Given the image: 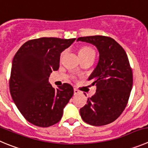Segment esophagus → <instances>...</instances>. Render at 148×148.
<instances>
[{"instance_id": "1", "label": "esophagus", "mask_w": 148, "mask_h": 148, "mask_svg": "<svg viewBox=\"0 0 148 148\" xmlns=\"http://www.w3.org/2000/svg\"><path fill=\"white\" fill-rule=\"evenodd\" d=\"M80 93V91L78 90L77 89L74 88V95H78Z\"/></svg>"}]
</instances>
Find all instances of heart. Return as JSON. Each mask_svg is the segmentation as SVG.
<instances>
[{
  "label": "heart",
  "mask_w": 148,
  "mask_h": 148,
  "mask_svg": "<svg viewBox=\"0 0 148 148\" xmlns=\"http://www.w3.org/2000/svg\"><path fill=\"white\" fill-rule=\"evenodd\" d=\"M95 56L94 50L92 49L89 47H83L78 51V56Z\"/></svg>",
  "instance_id": "1"
}]
</instances>
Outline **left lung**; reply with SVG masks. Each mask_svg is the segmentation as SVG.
<instances>
[{
    "label": "left lung",
    "instance_id": "8db88e82",
    "mask_svg": "<svg viewBox=\"0 0 148 148\" xmlns=\"http://www.w3.org/2000/svg\"><path fill=\"white\" fill-rule=\"evenodd\" d=\"M97 47L99 60L88 79L97 86L94 95L80 109L81 118L95 126L109 124L118 118L129 99L133 85L132 70L128 56L114 39L104 36L79 37L77 42Z\"/></svg>",
    "mask_w": 148,
    "mask_h": 148
}]
</instances>
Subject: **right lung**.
Wrapping results in <instances>:
<instances>
[{
  "instance_id": "add662e5",
  "label": "right lung",
  "mask_w": 148,
  "mask_h": 148,
  "mask_svg": "<svg viewBox=\"0 0 148 148\" xmlns=\"http://www.w3.org/2000/svg\"><path fill=\"white\" fill-rule=\"evenodd\" d=\"M75 40L55 37L29 40L14 55L9 80L11 95L22 115L34 125L45 128L59 122L73 95L70 84L54 89L48 79L59 69L61 53Z\"/></svg>"
}]
</instances>
